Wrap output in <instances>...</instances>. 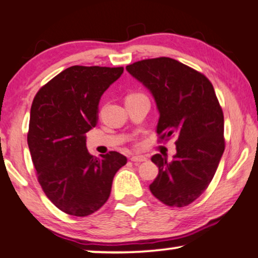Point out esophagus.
<instances>
[{"label":"esophagus","instance_id":"1","mask_svg":"<svg viewBox=\"0 0 258 258\" xmlns=\"http://www.w3.org/2000/svg\"><path fill=\"white\" fill-rule=\"evenodd\" d=\"M148 157L146 156H143V155H138V156H132L131 157V161L133 163H142V162H145Z\"/></svg>","mask_w":258,"mask_h":258}]
</instances>
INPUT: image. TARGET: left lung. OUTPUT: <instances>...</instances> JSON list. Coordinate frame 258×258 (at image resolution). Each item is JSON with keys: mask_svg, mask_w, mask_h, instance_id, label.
<instances>
[{"mask_svg": "<svg viewBox=\"0 0 258 258\" xmlns=\"http://www.w3.org/2000/svg\"><path fill=\"white\" fill-rule=\"evenodd\" d=\"M126 70L151 91L159 119V139L176 137L169 162L156 153L158 175L151 193L171 207H183L206 190L225 150L224 114L204 74L168 57L136 61Z\"/></svg>", "mask_w": 258, "mask_h": 258, "instance_id": "1", "label": "left lung"}]
</instances>
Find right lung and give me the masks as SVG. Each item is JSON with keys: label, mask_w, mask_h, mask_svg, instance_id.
Returning <instances> with one entry per match:
<instances>
[{"label": "right lung", "mask_w": 258, "mask_h": 258, "mask_svg": "<svg viewBox=\"0 0 258 258\" xmlns=\"http://www.w3.org/2000/svg\"><path fill=\"white\" fill-rule=\"evenodd\" d=\"M123 68H68L34 96L27 135L38 181L52 204L64 213L87 217L108 200L114 175L127 163L110 151L94 157L86 133L96 126L101 96Z\"/></svg>", "instance_id": "obj_1"}]
</instances>
